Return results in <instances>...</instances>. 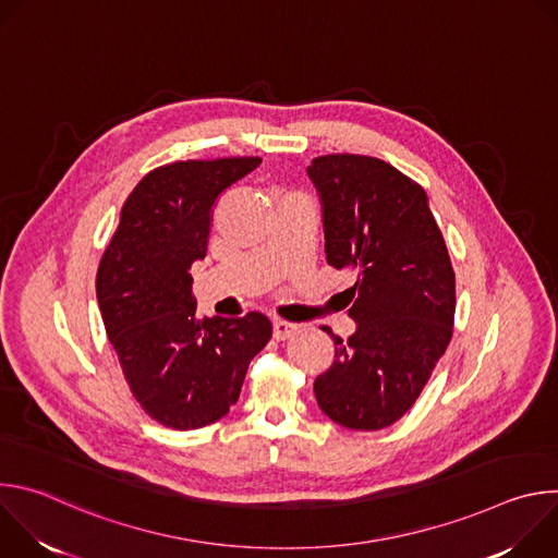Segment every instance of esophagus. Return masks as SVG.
I'll list each match as a JSON object with an SVG mask.
<instances>
[{
    "instance_id": "34e87169",
    "label": "esophagus",
    "mask_w": 558,
    "mask_h": 558,
    "mask_svg": "<svg viewBox=\"0 0 558 558\" xmlns=\"http://www.w3.org/2000/svg\"><path fill=\"white\" fill-rule=\"evenodd\" d=\"M298 331V325H291L287 320H276L274 323V338L276 340H289Z\"/></svg>"
}]
</instances>
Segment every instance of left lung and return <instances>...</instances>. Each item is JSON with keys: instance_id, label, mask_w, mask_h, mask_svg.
Returning <instances> with one entry per match:
<instances>
[{"instance_id": "1", "label": "left lung", "mask_w": 558, "mask_h": 558, "mask_svg": "<svg viewBox=\"0 0 558 558\" xmlns=\"http://www.w3.org/2000/svg\"><path fill=\"white\" fill-rule=\"evenodd\" d=\"M323 201L325 252L355 274L349 340L313 390L351 430H379L415 404L452 338L454 271L420 183L375 156L327 154L306 168Z\"/></svg>"}]
</instances>
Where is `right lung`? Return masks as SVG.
<instances>
[{"label":"right lung","mask_w":558,"mask_h":558,"mask_svg":"<svg viewBox=\"0 0 558 558\" xmlns=\"http://www.w3.org/2000/svg\"><path fill=\"white\" fill-rule=\"evenodd\" d=\"M258 156L177 161L147 172L121 209L97 271L106 333L141 409L174 430L218 422L271 338L269 317L196 320L192 265L205 258L218 196Z\"/></svg>","instance_id":"obj_1"}]
</instances>
